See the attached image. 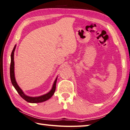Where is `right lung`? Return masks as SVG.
Instances as JSON below:
<instances>
[{
  "mask_svg": "<svg viewBox=\"0 0 130 130\" xmlns=\"http://www.w3.org/2000/svg\"><path fill=\"white\" fill-rule=\"evenodd\" d=\"M16 45L14 46L12 50L11 55V64H10V79H11V81L13 86L15 89V90L17 91V92L18 93V94L20 95V96L23 99H24L25 101H26L28 103H42V102L48 100L50 99V98L54 95L55 90H56V84L57 81V78L55 79V82L53 84L52 88L50 90V92H48L46 94L41 95V96L39 97H30L27 96L26 94H25V93L23 92L20 86H18V84L16 82L15 78V74H14V51L15 50Z\"/></svg>",
  "mask_w": 130,
  "mask_h": 130,
  "instance_id": "add662e5",
  "label": "right lung"
}]
</instances>
